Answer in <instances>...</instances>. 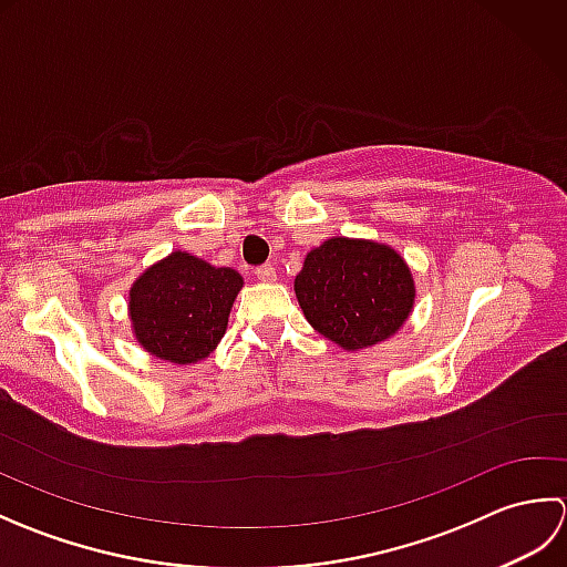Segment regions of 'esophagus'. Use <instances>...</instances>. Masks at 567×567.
<instances>
[{
	"instance_id": "esophagus-1",
	"label": "esophagus",
	"mask_w": 567,
	"mask_h": 567,
	"mask_svg": "<svg viewBox=\"0 0 567 567\" xmlns=\"http://www.w3.org/2000/svg\"><path fill=\"white\" fill-rule=\"evenodd\" d=\"M256 277L260 282H275V268L272 265H260V268H256Z\"/></svg>"
}]
</instances>
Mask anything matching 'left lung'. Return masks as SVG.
<instances>
[{
    "mask_svg": "<svg viewBox=\"0 0 567 567\" xmlns=\"http://www.w3.org/2000/svg\"><path fill=\"white\" fill-rule=\"evenodd\" d=\"M307 321L343 351L392 339L414 309V275L388 244L333 236L307 252L295 277Z\"/></svg>",
    "mask_w": 567,
    "mask_h": 567,
    "instance_id": "obj_1",
    "label": "left lung"
}]
</instances>
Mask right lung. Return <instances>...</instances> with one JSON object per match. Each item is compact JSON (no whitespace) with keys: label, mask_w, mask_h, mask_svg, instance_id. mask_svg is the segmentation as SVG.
I'll return each instance as SVG.
<instances>
[{"label":"right lung","mask_w":567,"mask_h":567,"mask_svg":"<svg viewBox=\"0 0 567 567\" xmlns=\"http://www.w3.org/2000/svg\"><path fill=\"white\" fill-rule=\"evenodd\" d=\"M244 277L187 250L143 270L128 290V319L143 351L175 365L209 358L228 327Z\"/></svg>","instance_id":"right-lung-1"}]
</instances>
